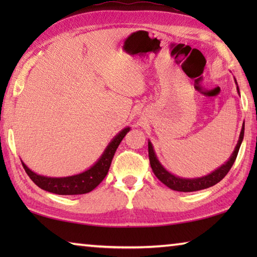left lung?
Wrapping results in <instances>:
<instances>
[{
	"instance_id": "8db88e82",
	"label": "left lung",
	"mask_w": 257,
	"mask_h": 257,
	"mask_svg": "<svg viewBox=\"0 0 257 257\" xmlns=\"http://www.w3.org/2000/svg\"><path fill=\"white\" fill-rule=\"evenodd\" d=\"M234 82H236L237 85V92L239 94V96H240V92H239V87H238L236 78H234ZM243 132H245V122H243L241 127V132H240V135H239L237 145L234 147L232 154L230 155V158L228 159L227 162H224V164L215 169V170L212 171L211 173H208V175L203 176V177H197V178H182V177H178L176 175H173V173H171L170 171H168L167 169L163 167L162 163L159 161L154 151V147L152 145L151 141H149V156H150V163H151L152 170H153L154 175L161 182H163L165 186L169 187V188L172 190L189 193V191L206 189L208 187L216 185L217 182H220L225 176H227V173L229 172L230 169H231L234 161H236L239 149H240V145L243 139Z\"/></svg>"
}]
</instances>
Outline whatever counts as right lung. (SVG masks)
I'll list each match as a JSON object with an SVG mask.
<instances>
[{"label": "right lung", "mask_w": 257, "mask_h": 257, "mask_svg": "<svg viewBox=\"0 0 257 257\" xmlns=\"http://www.w3.org/2000/svg\"><path fill=\"white\" fill-rule=\"evenodd\" d=\"M129 130L130 127H125L119 134H116L112 138V141L108 143L106 149L104 150L96 162L89 169H87L84 172L78 173V175L68 177H46L37 175L36 172L30 170L23 161H21V163H23L25 171L27 172L30 179L42 189L56 195L87 194L96 188L107 175L115 151Z\"/></svg>", "instance_id": "add662e5"}]
</instances>
